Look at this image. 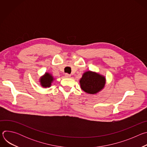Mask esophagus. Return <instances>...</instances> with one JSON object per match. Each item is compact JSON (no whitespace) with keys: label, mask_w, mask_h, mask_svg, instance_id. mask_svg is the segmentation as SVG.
Returning a JSON list of instances; mask_svg holds the SVG:
<instances>
[{"label":"esophagus","mask_w":147,"mask_h":147,"mask_svg":"<svg viewBox=\"0 0 147 147\" xmlns=\"http://www.w3.org/2000/svg\"><path fill=\"white\" fill-rule=\"evenodd\" d=\"M65 76L66 78H70V77H71V76H70V74H67V73H66V74H65Z\"/></svg>","instance_id":"34e87169"}]
</instances>
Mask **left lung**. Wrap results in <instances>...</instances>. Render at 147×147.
Listing matches in <instances>:
<instances>
[{"label": "left lung", "mask_w": 147, "mask_h": 147, "mask_svg": "<svg viewBox=\"0 0 147 147\" xmlns=\"http://www.w3.org/2000/svg\"><path fill=\"white\" fill-rule=\"evenodd\" d=\"M105 77L92 71L84 73L80 80L81 88L87 94H96L105 86Z\"/></svg>", "instance_id": "left-lung-1"}]
</instances>
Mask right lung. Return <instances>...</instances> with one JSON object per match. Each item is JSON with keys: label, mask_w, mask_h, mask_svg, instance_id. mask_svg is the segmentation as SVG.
Instances as JSON below:
<instances>
[{"label": "right lung", "mask_w": 147, "mask_h": 147, "mask_svg": "<svg viewBox=\"0 0 147 147\" xmlns=\"http://www.w3.org/2000/svg\"><path fill=\"white\" fill-rule=\"evenodd\" d=\"M53 81L54 78L53 76L48 72L45 73L43 76L40 77L39 78L40 85L44 88L50 87L52 86V83Z\"/></svg>", "instance_id": "add662e5"}]
</instances>
